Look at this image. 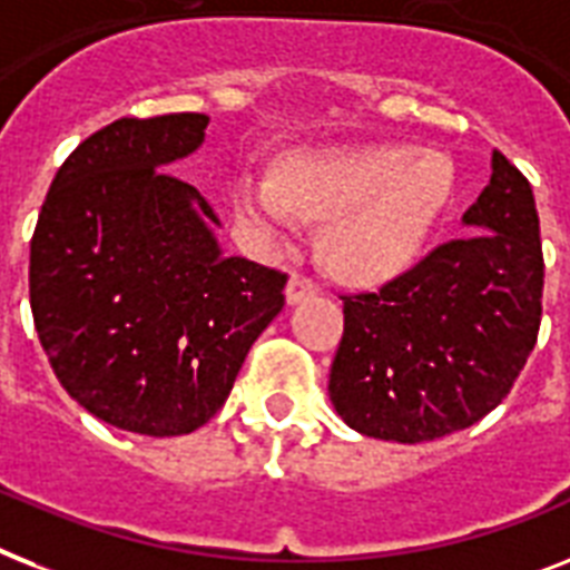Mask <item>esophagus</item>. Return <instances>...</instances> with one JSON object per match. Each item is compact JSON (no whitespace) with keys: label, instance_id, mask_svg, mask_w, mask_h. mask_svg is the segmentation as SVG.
<instances>
[{"label":"esophagus","instance_id":"34e87169","mask_svg":"<svg viewBox=\"0 0 570 570\" xmlns=\"http://www.w3.org/2000/svg\"><path fill=\"white\" fill-rule=\"evenodd\" d=\"M313 295H316V284H313L309 277L293 275L286 281V304H289V307H295L301 301L313 298Z\"/></svg>","mask_w":570,"mask_h":570}]
</instances>
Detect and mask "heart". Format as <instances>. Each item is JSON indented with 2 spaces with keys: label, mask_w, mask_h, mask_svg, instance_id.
I'll use <instances>...</instances> for the list:
<instances>
[{
  "label": "heart",
  "mask_w": 570,
  "mask_h": 570,
  "mask_svg": "<svg viewBox=\"0 0 570 570\" xmlns=\"http://www.w3.org/2000/svg\"><path fill=\"white\" fill-rule=\"evenodd\" d=\"M451 193V169L410 146L293 155L272 175H239L234 207L263 237L322 219L316 257L345 284H377L413 261Z\"/></svg>",
  "instance_id": "obj_1"
}]
</instances>
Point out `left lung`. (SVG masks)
Segmentation results:
<instances>
[{"label": "left lung", "instance_id": "obj_1", "mask_svg": "<svg viewBox=\"0 0 570 570\" xmlns=\"http://www.w3.org/2000/svg\"><path fill=\"white\" fill-rule=\"evenodd\" d=\"M460 234L381 293L345 298L327 392L363 436L419 445L478 424L533 351L544 286L539 213L527 178L498 149Z\"/></svg>", "mask_w": 570, "mask_h": 570}]
</instances>
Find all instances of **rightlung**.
<instances>
[{
  "label": "right lung",
  "mask_w": 570,
  "mask_h": 570,
  "mask_svg": "<svg viewBox=\"0 0 570 570\" xmlns=\"http://www.w3.org/2000/svg\"><path fill=\"white\" fill-rule=\"evenodd\" d=\"M207 122L128 117L87 137L31 237V316L60 386L140 436L207 424L284 309L286 275L222 252L210 202L166 173L202 149Z\"/></svg>",
  "instance_id": "obj_1"
}]
</instances>
